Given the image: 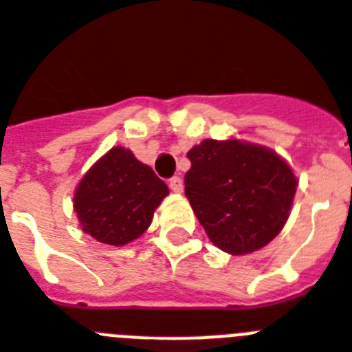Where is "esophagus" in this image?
<instances>
[{
    "instance_id": "1",
    "label": "esophagus",
    "mask_w": 352,
    "mask_h": 352,
    "mask_svg": "<svg viewBox=\"0 0 352 352\" xmlns=\"http://www.w3.org/2000/svg\"><path fill=\"white\" fill-rule=\"evenodd\" d=\"M168 184H170V190L173 193H182V190H184V182H182L181 177H171Z\"/></svg>"
}]
</instances>
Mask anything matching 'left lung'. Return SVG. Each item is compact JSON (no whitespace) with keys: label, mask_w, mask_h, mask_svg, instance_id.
Masks as SVG:
<instances>
[{"label":"left lung","mask_w":352,"mask_h":352,"mask_svg":"<svg viewBox=\"0 0 352 352\" xmlns=\"http://www.w3.org/2000/svg\"><path fill=\"white\" fill-rule=\"evenodd\" d=\"M188 159L186 197L218 249L241 256L281 232L297 190L285 159L238 140H206L188 152Z\"/></svg>","instance_id":"left-lung-1"}]
</instances>
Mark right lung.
I'll return each mask as SVG.
<instances>
[{
	"mask_svg": "<svg viewBox=\"0 0 352 352\" xmlns=\"http://www.w3.org/2000/svg\"><path fill=\"white\" fill-rule=\"evenodd\" d=\"M168 193L152 168L131 150L114 146L82 177L73 208L82 231L100 243L120 247L148 229L153 211Z\"/></svg>",
	"mask_w": 352,
	"mask_h": 352,
	"instance_id": "add662e5",
	"label": "right lung"
}]
</instances>
